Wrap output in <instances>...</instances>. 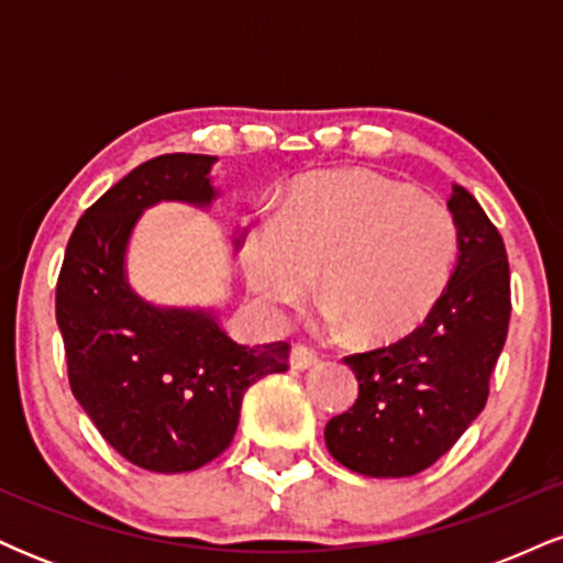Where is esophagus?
Masks as SVG:
<instances>
[{
  "instance_id": "1",
  "label": "esophagus",
  "mask_w": 563,
  "mask_h": 563,
  "mask_svg": "<svg viewBox=\"0 0 563 563\" xmlns=\"http://www.w3.org/2000/svg\"><path fill=\"white\" fill-rule=\"evenodd\" d=\"M312 365H318V352H314V349L301 344L290 349V367H294V371H309Z\"/></svg>"
}]
</instances>
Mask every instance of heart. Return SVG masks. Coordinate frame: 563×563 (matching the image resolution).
<instances>
[{
	"label": "heart",
	"instance_id": "obj_1",
	"mask_svg": "<svg viewBox=\"0 0 563 563\" xmlns=\"http://www.w3.org/2000/svg\"><path fill=\"white\" fill-rule=\"evenodd\" d=\"M457 232L442 203L384 174L349 169L301 179L277 217L251 224L243 269L283 320L320 273L322 318L360 344H389L421 322L448 283Z\"/></svg>",
	"mask_w": 563,
	"mask_h": 563
}]
</instances>
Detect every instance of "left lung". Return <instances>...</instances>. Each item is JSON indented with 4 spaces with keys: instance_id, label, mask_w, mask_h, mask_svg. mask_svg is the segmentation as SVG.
I'll return each mask as SVG.
<instances>
[{
    "instance_id": "1",
    "label": "left lung",
    "mask_w": 563,
    "mask_h": 563,
    "mask_svg": "<svg viewBox=\"0 0 563 563\" xmlns=\"http://www.w3.org/2000/svg\"><path fill=\"white\" fill-rule=\"evenodd\" d=\"M448 209L457 262L431 312L397 344L344 360L360 394L328 421L325 444L341 466L363 476L421 474L487 405L510 320L506 245L466 187L452 185Z\"/></svg>"
}]
</instances>
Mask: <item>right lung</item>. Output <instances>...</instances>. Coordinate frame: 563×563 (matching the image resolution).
I'll list each match as a JSON object with an SVG mask.
<instances>
[{
  "mask_svg": "<svg viewBox=\"0 0 563 563\" xmlns=\"http://www.w3.org/2000/svg\"><path fill=\"white\" fill-rule=\"evenodd\" d=\"M217 156L166 153L115 183L70 235L55 314L68 380L106 442L134 466L183 474L230 448L243 394L288 371V344L243 346L214 309L158 307L129 286L126 249L140 217L164 200L209 209ZM238 245V238H235Z\"/></svg>",
  "mask_w": 563,
  "mask_h": 563,
  "instance_id": "1",
  "label": "right lung"
}]
</instances>
